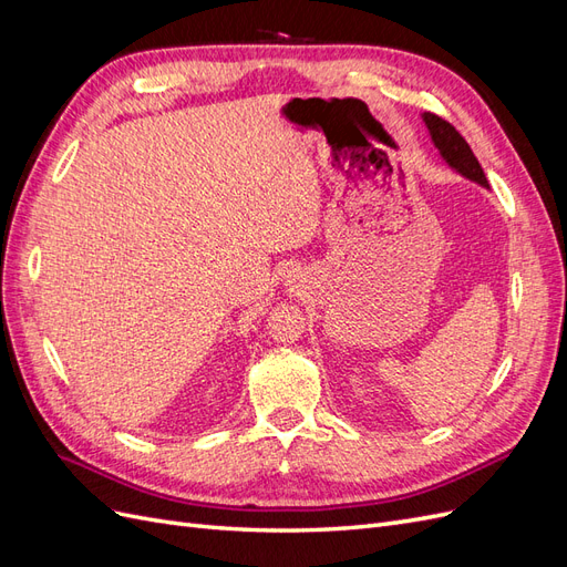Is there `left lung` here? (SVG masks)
I'll return each mask as SVG.
<instances>
[{
  "label": "left lung",
  "mask_w": 567,
  "mask_h": 567,
  "mask_svg": "<svg viewBox=\"0 0 567 567\" xmlns=\"http://www.w3.org/2000/svg\"><path fill=\"white\" fill-rule=\"evenodd\" d=\"M421 117H423L427 132H431V140L435 144V148L440 151L442 161L447 163L452 169H456L461 177H466L480 186L489 188L483 167H480L468 142L454 130V125H450L447 120H442L435 113H423Z\"/></svg>",
  "instance_id": "left-lung-1"
}]
</instances>
